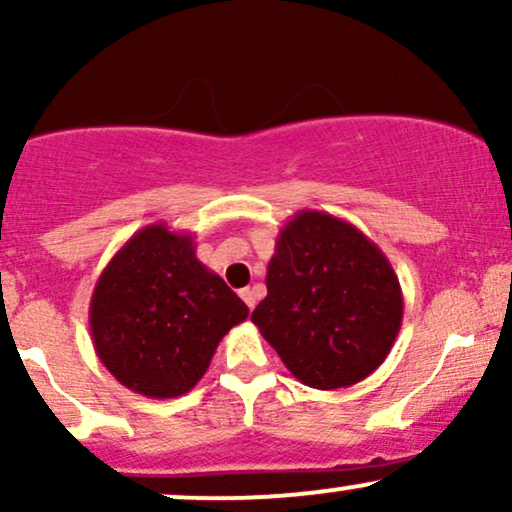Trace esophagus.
<instances>
[{
	"instance_id": "obj_1",
	"label": "esophagus",
	"mask_w": 512,
	"mask_h": 512,
	"mask_svg": "<svg viewBox=\"0 0 512 512\" xmlns=\"http://www.w3.org/2000/svg\"><path fill=\"white\" fill-rule=\"evenodd\" d=\"M240 298H243L245 305H248L250 310L257 305V293H255V289H243V291H240Z\"/></svg>"
}]
</instances>
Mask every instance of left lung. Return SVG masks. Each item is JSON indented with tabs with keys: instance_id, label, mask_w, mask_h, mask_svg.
Returning <instances> with one entry per match:
<instances>
[{
	"instance_id": "1",
	"label": "left lung",
	"mask_w": 512,
	"mask_h": 512,
	"mask_svg": "<svg viewBox=\"0 0 512 512\" xmlns=\"http://www.w3.org/2000/svg\"><path fill=\"white\" fill-rule=\"evenodd\" d=\"M402 313V286L385 252L354 223L303 209L279 231L267 298L252 322L293 378L339 390L385 361Z\"/></svg>"
}]
</instances>
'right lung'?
<instances>
[{
  "label": "right lung",
  "mask_w": 512,
  "mask_h": 512,
  "mask_svg": "<svg viewBox=\"0 0 512 512\" xmlns=\"http://www.w3.org/2000/svg\"><path fill=\"white\" fill-rule=\"evenodd\" d=\"M192 233L151 223L115 252L88 308L93 349L127 390L151 399L185 395L248 305L195 255Z\"/></svg>",
  "instance_id": "add662e5"
}]
</instances>
